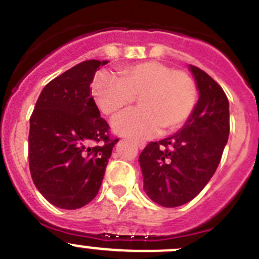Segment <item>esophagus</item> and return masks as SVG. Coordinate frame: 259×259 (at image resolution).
Here are the masks:
<instances>
[{"instance_id":"1","label":"esophagus","mask_w":259,"mask_h":259,"mask_svg":"<svg viewBox=\"0 0 259 259\" xmlns=\"http://www.w3.org/2000/svg\"><path fill=\"white\" fill-rule=\"evenodd\" d=\"M137 145H138V148H139V149H143V148L145 147V143L144 142H137Z\"/></svg>"}]
</instances>
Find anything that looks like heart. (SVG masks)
<instances>
[{"mask_svg":"<svg viewBox=\"0 0 259 259\" xmlns=\"http://www.w3.org/2000/svg\"><path fill=\"white\" fill-rule=\"evenodd\" d=\"M99 109L106 115L122 111L138 99L139 109L112 120L116 134L147 139L170 132L187 120L196 104V86L183 71H173L159 62H145L125 69L121 79L101 72L92 84Z\"/></svg>","mask_w":259,"mask_h":259,"instance_id":"1","label":"heart"}]
</instances>
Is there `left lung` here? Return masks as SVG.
<instances>
[{
    "instance_id": "8db88e82",
    "label": "left lung",
    "mask_w": 259,
    "mask_h": 259,
    "mask_svg": "<svg viewBox=\"0 0 259 259\" xmlns=\"http://www.w3.org/2000/svg\"><path fill=\"white\" fill-rule=\"evenodd\" d=\"M199 100L175 134L150 142L139 155L145 193L164 207L187 204L207 185L229 138V101L222 87L197 67L188 66Z\"/></svg>"
}]
</instances>
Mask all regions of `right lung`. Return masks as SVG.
I'll return each mask as SVG.
<instances>
[{"instance_id": "obj_1", "label": "right lung", "mask_w": 259, "mask_h": 259, "mask_svg": "<svg viewBox=\"0 0 259 259\" xmlns=\"http://www.w3.org/2000/svg\"><path fill=\"white\" fill-rule=\"evenodd\" d=\"M107 60H86L42 89L30 117L29 165L34 185L54 206L74 210L96 197L112 148L90 84Z\"/></svg>"}]
</instances>
